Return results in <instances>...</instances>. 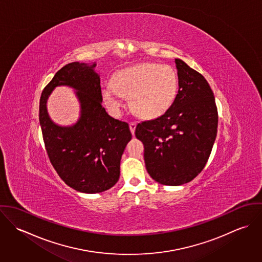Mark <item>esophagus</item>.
<instances>
[{
    "label": "esophagus",
    "mask_w": 262,
    "mask_h": 262,
    "mask_svg": "<svg viewBox=\"0 0 262 262\" xmlns=\"http://www.w3.org/2000/svg\"><path fill=\"white\" fill-rule=\"evenodd\" d=\"M129 127H130V131H131V133L134 135V133H135V128H136V123H135V122H131V123H129Z\"/></svg>",
    "instance_id": "obj_1"
}]
</instances>
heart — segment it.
<instances>
[{"instance_id": "heart-1", "label": "heart", "mask_w": 262, "mask_h": 262, "mask_svg": "<svg viewBox=\"0 0 262 262\" xmlns=\"http://www.w3.org/2000/svg\"><path fill=\"white\" fill-rule=\"evenodd\" d=\"M179 90L176 70L168 64L143 62L117 73L113 83L103 90V100L113 115H119L123 96L130 97V106L138 116L154 119L172 106Z\"/></svg>"}]
</instances>
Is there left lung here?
Instances as JSON below:
<instances>
[{
    "label": "left lung",
    "mask_w": 262,
    "mask_h": 262,
    "mask_svg": "<svg viewBox=\"0 0 262 262\" xmlns=\"http://www.w3.org/2000/svg\"><path fill=\"white\" fill-rule=\"evenodd\" d=\"M179 92L169 110L139 123L135 135L144 145L147 172L157 183L181 186L205 167L218 127L214 94L206 78L176 58Z\"/></svg>",
    "instance_id": "1"
}]
</instances>
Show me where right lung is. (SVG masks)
<instances>
[{
  "label": "right lung",
  "instance_id": "1",
  "mask_svg": "<svg viewBox=\"0 0 262 262\" xmlns=\"http://www.w3.org/2000/svg\"><path fill=\"white\" fill-rule=\"evenodd\" d=\"M96 66L77 61L64 66L43 90L39 105V122L51 164L68 186L85 193L115 186L122 154L132 138L128 124L109 116L102 106ZM60 85L74 88L80 103V118L72 126L57 125L47 112L49 96Z\"/></svg>",
  "mask_w": 262,
  "mask_h": 262
}]
</instances>
